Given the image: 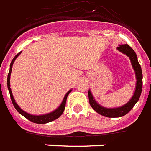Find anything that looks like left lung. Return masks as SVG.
<instances>
[{
	"label": "left lung",
	"mask_w": 151,
	"mask_h": 151,
	"mask_svg": "<svg viewBox=\"0 0 151 151\" xmlns=\"http://www.w3.org/2000/svg\"><path fill=\"white\" fill-rule=\"evenodd\" d=\"M117 49L124 55H127L129 58L131 64L133 69L135 71L136 78H137V85H136V90L133 93V96L130 99L129 102L125 104V105L115 108H106L103 106L100 105L93 98L92 93L89 90L88 91V96H89V101H90V106L98 114H101L104 117L108 118H118V117L124 116L131 111L134 105L137 103V101L139 99V96L142 92V87H143V74H142V69L141 66L137 60V56L136 53L132 48L130 47L128 44H122L119 45Z\"/></svg>",
	"instance_id": "obj_1"
}]
</instances>
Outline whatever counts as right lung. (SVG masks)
Instances as JSON below:
<instances>
[{
  "label": "right lung",
  "mask_w": 151,
  "mask_h": 151,
  "mask_svg": "<svg viewBox=\"0 0 151 151\" xmlns=\"http://www.w3.org/2000/svg\"><path fill=\"white\" fill-rule=\"evenodd\" d=\"M20 54H21V52L19 53V54H17V55L14 56V58L12 59V62H11L10 70H9V72H8V79H7L8 89V90H9L11 99H12V104H13V105H14V108H15V109L17 110V111L19 112V113H20L22 116H24L26 119H27L28 120H29V121L32 122H34V123L45 124V123H47V122H50L54 121V120H55V119H58L59 117L61 116V114H62V113L64 112V110H65V108L66 100H67V97H68V94L71 93L72 90H70L69 91L67 92V93H66L65 97H64L63 101H62L61 104L56 110L50 112V113H48V114H42V115H32V114H29V113H27V112L24 111L23 110L20 108V107L17 104V103L15 102V101H14V96H13L12 92V90H11V87H10V76H11V73H12V65H13V64H14V61H15V59L17 58V57L19 56Z\"/></svg>",
  "instance_id": "1"
}]
</instances>
